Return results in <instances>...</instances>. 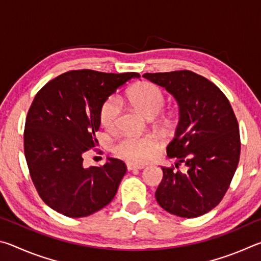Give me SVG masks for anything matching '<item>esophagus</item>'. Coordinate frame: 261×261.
Wrapping results in <instances>:
<instances>
[{
    "instance_id": "1",
    "label": "esophagus",
    "mask_w": 261,
    "mask_h": 261,
    "mask_svg": "<svg viewBox=\"0 0 261 261\" xmlns=\"http://www.w3.org/2000/svg\"><path fill=\"white\" fill-rule=\"evenodd\" d=\"M127 170H135V169H144V165H137V163H127L126 165Z\"/></svg>"
}]
</instances>
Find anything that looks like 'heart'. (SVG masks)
Returning <instances> with one entry per match:
<instances>
[{"label":"heart","instance_id":"obj_1","mask_svg":"<svg viewBox=\"0 0 261 261\" xmlns=\"http://www.w3.org/2000/svg\"><path fill=\"white\" fill-rule=\"evenodd\" d=\"M127 99L140 109L146 116L154 117L165 107L166 98L160 87L145 82L135 86L127 93ZM121 114V101L116 95H112L105 101L100 109V121L107 129L117 125ZM159 140L152 135H127L117 141L115 152L118 156L134 162H144L156 151Z\"/></svg>","mask_w":261,"mask_h":261}]
</instances>
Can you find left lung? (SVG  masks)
<instances>
[{
  "label": "left lung",
  "instance_id": "left-lung-1",
  "mask_svg": "<svg viewBox=\"0 0 261 261\" xmlns=\"http://www.w3.org/2000/svg\"><path fill=\"white\" fill-rule=\"evenodd\" d=\"M178 103L179 120L167 147L175 167H162L158 204L180 218H197L222 200L240 161L237 118L227 96L205 77L189 70L144 73ZM183 164V170L179 166Z\"/></svg>",
  "mask_w": 261,
  "mask_h": 261
}]
</instances>
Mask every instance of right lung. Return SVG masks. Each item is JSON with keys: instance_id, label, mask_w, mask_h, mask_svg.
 <instances>
[{"instance_id": "obj_1", "label": "right lung", "mask_w": 261, "mask_h": 261, "mask_svg": "<svg viewBox=\"0 0 261 261\" xmlns=\"http://www.w3.org/2000/svg\"><path fill=\"white\" fill-rule=\"evenodd\" d=\"M137 72L73 70L48 82L29 109L24 153L31 178L45 204L69 218H84L114 199L126 166L107 158L101 167H84L95 147L101 106Z\"/></svg>"}]
</instances>
